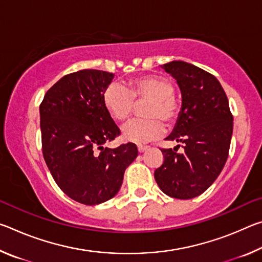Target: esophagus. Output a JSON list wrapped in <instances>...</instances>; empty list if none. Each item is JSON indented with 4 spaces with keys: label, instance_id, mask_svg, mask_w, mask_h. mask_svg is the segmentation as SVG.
<instances>
[{
    "label": "esophagus",
    "instance_id": "34e87169",
    "mask_svg": "<svg viewBox=\"0 0 262 262\" xmlns=\"http://www.w3.org/2000/svg\"><path fill=\"white\" fill-rule=\"evenodd\" d=\"M148 145H137V150H139V152H144L145 150H148Z\"/></svg>",
    "mask_w": 262,
    "mask_h": 262
}]
</instances>
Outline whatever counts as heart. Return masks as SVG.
I'll use <instances>...</instances> for the list:
<instances>
[{"label": "heart", "mask_w": 262, "mask_h": 262, "mask_svg": "<svg viewBox=\"0 0 262 262\" xmlns=\"http://www.w3.org/2000/svg\"><path fill=\"white\" fill-rule=\"evenodd\" d=\"M174 86L168 79L147 75L130 79L127 88L111 83L103 92V104L114 120L125 122L134 114L136 104H149L144 120L132 121L123 127L122 135L134 143H147L164 133V123L173 126L180 115V105L173 96Z\"/></svg>", "instance_id": "obj_1"}]
</instances>
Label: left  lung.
I'll list each match as a JSON object with an SVG mask.
<instances>
[{
  "mask_svg": "<svg viewBox=\"0 0 262 262\" xmlns=\"http://www.w3.org/2000/svg\"><path fill=\"white\" fill-rule=\"evenodd\" d=\"M177 79L183 105L166 140L183 143L184 152L161 149L164 162L155 179L168 196L188 200L209 188L228 159L233 117L228 97L214 75L184 61L162 66Z\"/></svg>",
  "mask_w": 262,
  "mask_h": 262,
  "instance_id": "1",
  "label": "left lung"
}]
</instances>
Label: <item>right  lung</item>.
Returning a JSON list of instances; mask_svg holds the SVG:
<instances>
[{
  "label": "right lung",
  "instance_id": "1",
  "mask_svg": "<svg viewBox=\"0 0 262 262\" xmlns=\"http://www.w3.org/2000/svg\"><path fill=\"white\" fill-rule=\"evenodd\" d=\"M112 73L83 69L66 75L40 104L42 155L53 179L70 199L95 206L119 192L123 173L137 157L128 142L104 148L120 129L103 104Z\"/></svg>",
  "mask_w": 262,
  "mask_h": 262
}]
</instances>
